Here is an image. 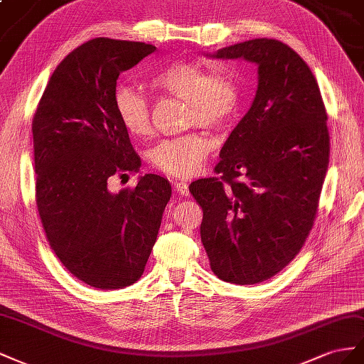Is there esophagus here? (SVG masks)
Returning <instances> with one entry per match:
<instances>
[{
  "label": "esophagus",
  "instance_id": "34e87169",
  "mask_svg": "<svg viewBox=\"0 0 364 364\" xmlns=\"http://www.w3.org/2000/svg\"><path fill=\"white\" fill-rule=\"evenodd\" d=\"M173 186H175V191L178 192L180 195H183V196H188L189 195V184L188 183L176 181Z\"/></svg>",
  "mask_w": 364,
  "mask_h": 364
}]
</instances>
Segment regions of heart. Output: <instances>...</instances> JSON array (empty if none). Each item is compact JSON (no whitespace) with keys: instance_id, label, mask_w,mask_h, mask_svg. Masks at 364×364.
Returning <instances> with one entry per match:
<instances>
[{"instance_id":"1","label":"heart","mask_w":364,"mask_h":364,"mask_svg":"<svg viewBox=\"0 0 364 364\" xmlns=\"http://www.w3.org/2000/svg\"><path fill=\"white\" fill-rule=\"evenodd\" d=\"M151 85L186 102L189 124L221 128L233 119L240 107L241 92L236 82L224 75H210L198 62H173L152 77ZM114 103L129 134L140 139L151 136L152 108L146 96L131 87H120ZM212 149L213 140L207 134L191 132L155 144L149 160L155 169L166 175L189 178L203 168Z\"/></svg>"}]
</instances>
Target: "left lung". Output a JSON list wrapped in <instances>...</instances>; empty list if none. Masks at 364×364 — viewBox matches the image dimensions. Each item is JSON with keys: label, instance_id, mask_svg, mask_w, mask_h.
<instances>
[{"label": "left lung", "instance_id": "1", "mask_svg": "<svg viewBox=\"0 0 364 364\" xmlns=\"http://www.w3.org/2000/svg\"><path fill=\"white\" fill-rule=\"evenodd\" d=\"M210 56L255 62L257 90L220 152L218 176L189 191L203 207L212 272L253 285L291 262L313 228L329 163L328 116L306 62L280 41L257 38Z\"/></svg>", "mask_w": 364, "mask_h": 364}]
</instances>
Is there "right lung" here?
<instances>
[{
  "instance_id": "1",
  "label": "right lung",
  "mask_w": 364,
  "mask_h": 364,
  "mask_svg": "<svg viewBox=\"0 0 364 364\" xmlns=\"http://www.w3.org/2000/svg\"><path fill=\"white\" fill-rule=\"evenodd\" d=\"M157 50L96 38L56 67L33 116L36 205L51 250L68 272L99 289L137 282L157 241L171 184L140 176L111 191L116 176L141 166L114 96L119 75Z\"/></svg>"
}]
</instances>
